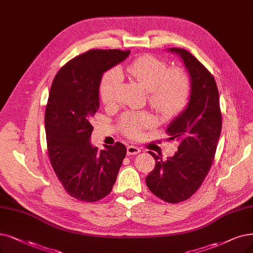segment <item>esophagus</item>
<instances>
[{"instance_id": "1", "label": "esophagus", "mask_w": 253, "mask_h": 253, "mask_svg": "<svg viewBox=\"0 0 253 253\" xmlns=\"http://www.w3.org/2000/svg\"><path fill=\"white\" fill-rule=\"evenodd\" d=\"M140 149L137 147V146H134V145H128L127 148H126V153L128 156H135V155H138L140 153Z\"/></svg>"}]
</instances>
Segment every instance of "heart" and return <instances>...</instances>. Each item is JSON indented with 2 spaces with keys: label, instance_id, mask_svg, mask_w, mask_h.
Returning <instances> with one entry per match:
<instances>
[{
  "label": "heart",
  "instance_id": "1",
  "mask_svg": "<svg viewBox=\"0 0 253 253\" xmlns=\"http://www.w3.org/2000/svg\"><path fill=\"white\" fill-rule=\"evenodd\" d=\"M123 76H128L147 90L151 106L165 117H174L187 108L191 97V83L186 73L169 65L153 55L136 58L124 69L111 68L99 84L100 98L106 105L115 102ZM155 117L149 113H126L120 119L123 132L137 138L143 129L154 126Z\"/></svg>",
  "mask_w": 253,
  "mask_h": 253
}]
</instances>
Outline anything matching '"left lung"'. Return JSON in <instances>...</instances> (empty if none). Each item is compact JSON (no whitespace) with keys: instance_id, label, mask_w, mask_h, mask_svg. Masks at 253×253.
Wrapping results in <instances>:
<instances>
[{"instance_id":"left-lung-1","label":"left lung","mask_w":253,"mask_h":253,"mask_svg":"<svg viewBox=\"0 0 253 253\" xmlns=\"http://www.w3.org/2000/svg\"><path fill=\"white\" fill-rule=\"evenodd\" d=\"M168 50L184 61L191 80V97L187 108L167 127L168 140L179 143L174 156L164 161L148 151L156 166L146 176V185L160 199L177 204L193 195L208 175L216 154L222 117L214 77L187 49Z\"/></svg>"}]
</instances>
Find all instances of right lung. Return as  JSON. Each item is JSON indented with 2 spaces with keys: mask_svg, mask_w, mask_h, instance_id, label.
Here are the masks:
<instances>
[{
  "mask_svg": "<svg viewBox=\"0 0 253 253\" xmlns=\"http://www.w3.org/2000/svg\"><path fill=\"white\" fill-rule=\"evenodd\" d=\"M129 53L90 49L60 69L50 87L44 114L47 154L60 183L78 200L94 203L106 197L126 157L123 143L99 151L90 144V137L103 74Z\"/></svg>",
  "mask_w": 253,
  "mask_h": 253,
  "instance_id": "right-lung-1",
  "label": "right lung"
}]
</instances>
